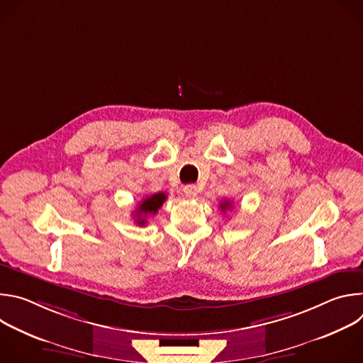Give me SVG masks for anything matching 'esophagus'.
<instances>
[{
	"instance_id": "1",
	"label": "esophagus",
	"mask_w": 363,
	"mask_h": 363,
	"mask_svg": "<svg viewBox=\"0 0 363 363\" xmlns=\"http://www.w3.org/2000/svg\"><path fill=\"white\" fill-rule=\"evenodd\" d=\"M184 192H185V195L188 196V198H195L196 196V194H198V188L195 186V185H185L184 186Z\"/></svg>"
}]
</instances>
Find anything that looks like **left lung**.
<instances>
[{
	"label": "left lung",
	"instance_id": "left-lung-1",
	"mask_svg": "<svg viewBox=\"0 0 363 363\" xmlns=\"http://www.w3.org/2000/svg\"><path fill=\"white\" fill-rule=\"evenodd\" d=\"M231 206H233V203H231L230 201H223L221 205H220V208H221L223 211H227V210H231Z\"/></svg>",
	"mask_w": 363,
	"mask_h": 363
}]
</instances>
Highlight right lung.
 <instances>
[{"mask_svg":"<svg viewBox=\"0 0 363 363\" xmlns=\"http://www.w3.org/2000/svg\"><path fill=\"white\" fill-rule=\"evenodd\" d=\"M165 199H167V194H164V192H158V194H153L150 196L143 198L140 201V203L138 205V208L135 210L136 223L139 225H145L146 217L157 214L158 210L162 206V203L165 202Z\"/></svg>","mask_w":363,"mask_h":363,"instance_id":"right-lung-1","label":"right lung"}]
</instances>
